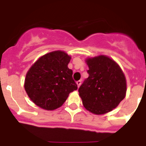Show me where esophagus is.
Listing matches in <instances>:
<instances>
[{"label":"esophagus","mask_w":146,"mask_h":146,"mask_svg":"<svg viewBox=\"0 0 146 146\" xmlns=\"http://www.w3.org/2000/svg\"><path fill=\"white\" fill-rule=\"evenodd\" d=\"M76 84H77V86H78V87H80L81 84H82V81L78 80V82H76Z\"/></svg>","instance_id":"34e87169"}]
</instances>
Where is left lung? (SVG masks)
<instances>
[{
    "label": "left lung",
    "mask_w": 146,
    "mask_h": 146,
    "mask_svg": "<svg viewBox=\"0 0 146 146\" xmlns=\"http://www.w3.org/2000/svg\"><path fill=\"white\" fill-rule=\"evenodd\" d=\"M89 77L78 89L84 108L95 115L112 111L126 97V79L115 61L99 55L86 59Z\"/></svg>",
    "instance_id": "8db88e82"
}]
</instances>
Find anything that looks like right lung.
<instances>
[{
    "mask_svg": "<svg viewBox=\"0 0 146 146\" xmlns=\"http://www.w3.org/2000/svg\"><path fill=\"white\" fill-rule=\"evenodd\" d=\"M70 59L64 51L55 50L42 56L29 68L24 88L36 106L45 110H56L78 89L73 71L68 67Z\"/></svg>",
    "mask_w": 146,
    "mask_h": 146,
    "instance_id": "right-lung-1",
    "label": "right lung"
}]
</instances>
